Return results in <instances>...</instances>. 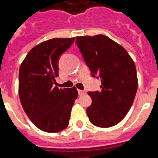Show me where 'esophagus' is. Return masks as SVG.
<instances>
[{
	"label": "esophagus",
	"mask_w": 158,
	"mask_h": 158,
	"mask_svg": "<svg viewBox=\"0 0 158 158\" xmlns=\"http://www.w3.org/2000/svg\"><path fill=\"white\" fill-rule=\"evenodd\" d=\"M78 93H79V95H80V96H81V95L85 94H86V91H85V90L79 89V90H78Z\"/></svg>",
	"instance_id": "1"
}]
</instances>
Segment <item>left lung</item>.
Instances as JSON below:
<instances>
[{
    "label": "left lung",
    "mask_w": 158,
    "mask_h": 158,
    "mask_svg": "<svg viewBox=\"0 0 158 158\" xmlns=\"http://www.w3.org/2000/svg\"><path fill=\"white\" fill-rule=\"evenodd\" d=\"M76 44L92 77L101 79L100 91L89 92V119L97 127H113L127 115L135 98V64L127 50L108 36H78Z\"/></svg>",
    "instance_id": "8db88e82"
}]
</instances>
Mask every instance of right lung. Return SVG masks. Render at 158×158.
I'll list each match as a JSON object with an SVG mask.
<instances>
[{"label":"right lung","instance_id":"add662e5","mask_svg":"<svg viewBox=\"0 0 158 158\" xmlns=\"http://www.w3.org/2000/svg\"><path fill=\"white\" fill-rule=\"evenodd\" d=\"M75 38H55L32 48L20 64L19 96L24 110L39 129L62 131L69 125L71 109L78 97L75 88L59 89V60Z\"/></svg>","mask_w":158,"mask_h":158}]
</instances>
